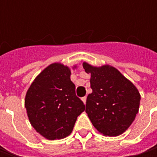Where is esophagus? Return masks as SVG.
Returning <instances> with one entry per match:
<instances>
[{
    "instance_id": "obj_1",
    "label": "esophagus",
    "mask_w": 157,
    "mask_h": 157,
    "mask_svg": "<svg viewBox=\"0 0 157 157\" xmlns=\"http://www.w3.org/2000/svg\"><path fill=\"white\" fill-rule=\"evenodd\" d=\"M81 100H82V101H83V102H84V103L86 104V96H85V97H83V98H82Z\"/></svg>"
}]
</instances>
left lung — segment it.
I'll use <instances>...</instances> for the list:
<instances>
[{"mask_svg":"<svg viewBox=\"0 0 157 157\" xmlns=\"http://www.w3.org/2000/svg\"><path fill=\"white\" fill-rule=\"evenodd\" d=\"M91 74L93 93L88 94L86 112L94 128L105 136L121 135L135 121L141 95L135 85L110 65L93 66L84 62Z\"/></svg>","mask_w":157,"mask_h":157,"instance_id":"obj_1","label":"left lung"}]
</instances>
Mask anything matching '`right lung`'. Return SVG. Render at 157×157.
Listing matches in <instances>:
<instances>
[{"label": "right lung", "mask_w": 157, "mask_h": 157, "mask_svg": "<svg viewBox=\"0 0 157 157\" xmlns=\"http://www.w3.org/2000/svg\"><path fill=\"white\" fill-rule=\"evenodd\" d=\"M25 107L36 132L48 140H59L71 133L86 105L76 96L69 67L54 63L30 85L25 96Z\"/></svg>", "instance_id": "obj_1"}]
</instances>
